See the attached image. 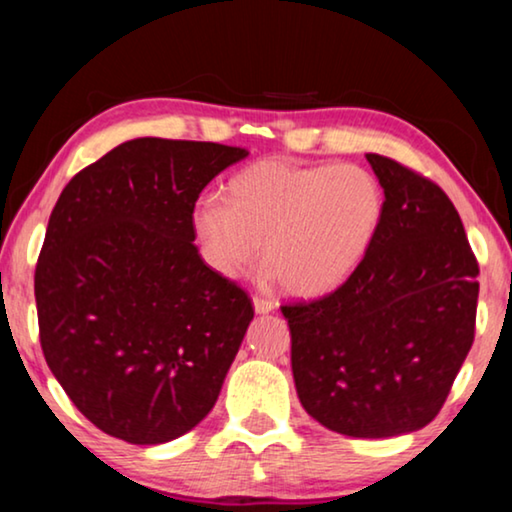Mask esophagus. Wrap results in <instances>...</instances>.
I'll use <instances>...</instances> for the list:
<instances>
[{"label":"esophagus","mask_w":512,"mask_h":512,"mask_svg":"<svg viewBox=\"0 0 512 512\" xmlns=\"http://www.w3.org/2000/svg\"><path fill=\"white\" fill-rule=\"evenodd\" d=\"M272 310H275V303L272 300H265V298H254V312L256 314H270Z\"/></svg>","instance_id":"34e87169"}]
</instances>
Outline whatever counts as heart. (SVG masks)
I'll return each instance as SVG.
<instances>
[{
  "instance_id": "1",
  "label": "heart",
  "mask_w": 512,
  "mask_h": 512,
  "mask_svg": "<svg viewBox=\"0 0 512 512\" xmlns=\"http://www.w3.org/2000/svg\"><path fill=\"white\" fill-rule=\"evenodd\" d=\"M384 191L361 165L258 160L226 186V202L202 195L191 228L216 275L237 279L261 254L265 279L291 296L319 298L347 282L380 235Z\"/></svg>"
}]
</instances>
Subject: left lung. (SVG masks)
<instances>
[{"label": "left lung", "instance_id": "obj_1", "mask_svg": "<svg viewBox=\"0 0 512 512\" xmlns=\"http://www.w3.org/2000/svg\"><path fill=\"white\" fill-rule=\"evenodd\" d=\"M384 191L380 235L340 289L284 305L300 403L352 438L424 429L443 408L475 333L478 261L452 200L368 153Z\"/></svg>", "mask_w": 512, "mask_h": 512}]
</instances>
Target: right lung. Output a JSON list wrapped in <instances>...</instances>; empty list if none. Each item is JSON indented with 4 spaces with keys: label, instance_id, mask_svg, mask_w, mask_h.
Wrapping results in <instances>:
<instances>
[{
    "label": "right lung",
    "instance_id": "1",
    "mask_svg": "<svg viewBox=\"0 0 512 512\" xmlns=\"http://www.w3.org/2000/svg\"><path fill=\"white\" fill-rule=\"evenodd\" d=\"M249 151L139 137L65 186L34 272L46 363L97 429L184 436L214 408L254 307L195 247L202 188Z\"/></svg>",
    "mask_w": 512,
    "mask_h": 512
}]
</instances>
